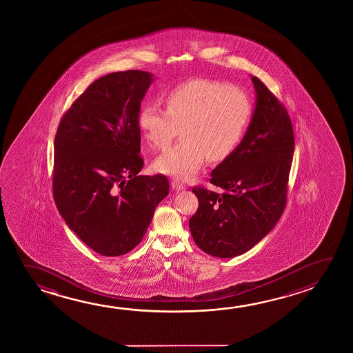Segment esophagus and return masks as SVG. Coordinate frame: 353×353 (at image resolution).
<instances>
[{
    "instance_id": "esophagus-1",
    "label": "esophagus",
    "mask_w": 353,
    "mask_h": 353,
    "mask_svg": "<svg viewBox=\"0 0 353 353\" xmlns=\"http://www.w3.org/2000/svg\"><path fill=\"white\" fill-rule=\"evenodd\" d=\"M171 185H172V188L176 190V191H182V190L185 188V185L179 179H172L171 181Z\"/></svg>"
}]
</instances>
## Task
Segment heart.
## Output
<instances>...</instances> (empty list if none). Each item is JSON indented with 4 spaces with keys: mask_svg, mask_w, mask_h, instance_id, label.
<instances>
[{
    "mask_svg": "<svg viewBox=\"0 0 353 353\" xmlns=\"http://www.w3.org/2000/svg\"><path fill=\"white\" fill-rule=\"evenodd\" d=\"M166 110L145 103L138 125L151 148L163 150L182 134V141L157 157L161 174L190 179L209 161H224L243 141L254 105L246 91L228 82L208 79L185 81L163 96Z\"/></svg>",
    "mask_w": 353,
    "mask_h": 353,
    "instance_id": "heart-1",
    "label": "heart"
}]
</instances>
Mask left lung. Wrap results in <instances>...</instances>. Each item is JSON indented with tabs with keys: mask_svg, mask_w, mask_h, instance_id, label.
I'll use <instances>...</instances> for the list:
<instances>
[{
	"mask_svg": "<svg viewBox=\"0 0 353 353\" xmlns=\"http://www.w3.org/2000/svg\"><path fill=\"white\" fill-rule=\"evenodd\" d=\"M256 108L236 150L212 171L223 193L196 185L198 209L190 219L196 246L215 257H235L271 232L287 204L293 125L283 103L252 77Z\"/></svg>",
	"mask_w": 353,
	"mask_h": 353,
	"instance_id": "1",
	"label": "left lung"
}]
</instances>
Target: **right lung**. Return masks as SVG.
<instances>
[{
	"label": "right lung",
	"mask_w": 353,
	"mask_h": 353,
	"mask_svg": "<svg viewBox=\"0 0 353 353\" xmlns=\"http://www.w3.org/2000/svg\"><path fill=\"white\" fill-rule=\"evenodd\" d=\"M151 81L139 70L102 76L59 123L54 201L70 229L102 256L132 251L170 191L166 176L138 174L144 166L138 113Z\"/></svg>",
	"instance_id": "1"
}]
</instances>
